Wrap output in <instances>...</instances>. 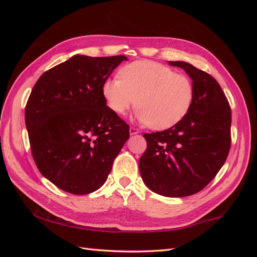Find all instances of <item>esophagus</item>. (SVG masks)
Segmentation results:
<instances>
[{
  "label": "esophagus",
  "instance_id": "34e87169",
  "mask_svg": "<svg viewBox=\"0 0 257 257\" xmlns=\"http://www.w3.org/2000/svg\"><path fill=\"white\" fill-rule=\"evenodd\" d=\"M139 133V130L138 128H135L133 126L130 127V134L131 135H135V134H138Z\"/></svg>",
  "mask_w": 257,
  "mask_h": 257
}]
</instances>
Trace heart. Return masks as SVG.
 Wrapping results in <instances>:
<instances>
[{"label":"heart","instance_id":"1","mask_svg":"<svg viewBox=\"0 0 257 257\" xmlns=\"http://www.w3.org/2000/svg\"><path fill=\"white\" fill-rule=\"evenodd\" d=\"M120 78L107 79L102 87L108 107L119 115L135 105L137 120L153 130L169 128L189 112L194 99L188 76L158 62L142 60L123 66Z\"/></svg>","mask_w":257,"mask_h":257}]
</instances>
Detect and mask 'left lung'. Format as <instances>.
<instances>
[{
    "label": "left lung",
    "mask_w": 257,
    "mask_h": 257,
    "mask_svg": "<svg viewBox=\"0 0 257 257\" xmlns=\"http://www.w3.org/2000/svg\"><path fill=\"white\" fill-rule=\"evenodd\" d=\"M193 80L194 99L176 125L144 134L147 150L139 172L152 192L185 197L203 190L226 161L230 148L231 111L222 88L211 75L182 61H169Z\"/></svg>",
    "instance_id": "8db88e82"
}]
</instances>
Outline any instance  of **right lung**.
<instances>
[{"label":"right lung","instance_id":"obj_1","mask_svg":"<svg viewBox=\"0 0 257 257\" xmlns=\"http://www.w3.org/2000/svg\"><path fill=\"white\" fill-rule=\"evenodd\" d=\"M125 56H76L45 72L26 106V126L41 174L76 195L98 190L130 138L106 106L103 83Z\"/></svg>","mask_w":257,"mask_h":257}]
</instances>
